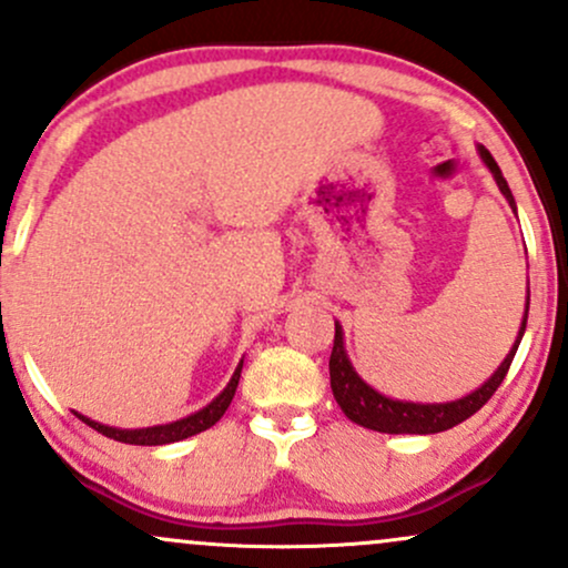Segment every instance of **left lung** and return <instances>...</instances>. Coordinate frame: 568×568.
I'll return each instance as SVG.
<instances>
[{"instance_id":"1","label":"left lung","mask_w":568,"mask_h":568,"mask_svg":"<svg viewBox=\"0 0 568 568\" xmlns=\"http://www.w3.org/2000/svg\"><path fill=\"white\" fill-rule=\"evenodd\" d=\"M480 160L491 171L494 181H497L499 192L505 194V200L510 202L515 211V200L510 186H507L505 175H501L499 165L494 162L491 154H488L486 146H478ZM518 216V211H515ZM526 317H529V291H526V310L524 321H520L518 336H515L510 352L505 355V361L499 363V368L494 371L488 379L480 384L478 389H473L470 395H462L456 400L446 403H414V400H395V397L382 395L379 389L371 387L368 382L361 379L355 368H352L347 349H344V331L336 321V336H334V349H331V389H334L336 403L342 406L344 416L355 422V425L376 429V433H389V435H433L443 433V429H452L462 425L465 419H470L475 410H480L488 403V397L497 393L501 379L507 376V368H510L515 352H518L520 338H524L526 331Z\"/></svg>"}]
</instances>
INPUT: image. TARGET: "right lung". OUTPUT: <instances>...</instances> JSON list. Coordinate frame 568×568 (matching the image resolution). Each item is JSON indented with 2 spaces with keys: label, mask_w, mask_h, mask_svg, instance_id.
Returning <instances> with one entry per match:
<instances>
[{
  "label": "right lung",
  "mask_w": 568,
  "mask_h": 568,
  "mask_svg": "<svg viewBox=\"0 0 568 568\" xmlns=\"http://www.w3.org/2000/svg\"><path fill=\"white\" fill-rule=\"evenodd\" d=\"M240 371H243V361H240L237 368H234L230 384H226V387L221 389V393L213 397V400L207 403L205 408L194 410V414L184 416V419L168 422V425L139 427V429H120V427L101 425V422L90 419V416L77 414V410H74V414L80 416L84 425L98 429V433L106 435V438H114V440H120V443H130V446H165V443L192 438V435L202 433V429L216 425L221 416H224V410L230 408V403H232V397H234V389H237V382H240Z\"/></svg>",
  "instance_id": "right-lung-1"
}]
</instances>
